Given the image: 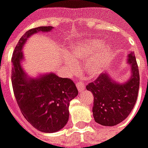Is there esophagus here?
I'll use <instances>...</instances> for the list:
<instances>
[{
  "instance_id": "obj_1",
  "label": "esophagus",
  "mask_w": 148,
  "mask_h": 148,
  "mask_svg": "<svg viewBox=\"0 0 148 148\" xmlns=\"http://www.w3.org/2000/svg\"><path fill=\"white\" fill-rule=\"evenodd\" d=\"M76 87H77V90H79L80 92L83 91L85 90V85L82 83V82H76Z\"/></svg>"
}]
</instances>
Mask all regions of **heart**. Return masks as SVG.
Returning a JSON list of instances; mask_svg holds the SVG:
<instances>
[{
  "label": "heart",
  "mask_w": 148,
  "mask_h": 148,
  "mask_svg": "<svg viewBox=\"0 0 148 148\" xmlns=\"http://www.w3.org/2000/svg\"><path fill=\"white\" fill-rule=\"evenodd\" d=\"M68 56L65 64L70 72H74L77 64L74 60H85L84 68L88 75L95 76L99 75L108 65L113 57V49L108 43L103 44L99 39H87L80 40L70 46Z\"/></svg>",
  "instance_id": "obj_1"
}]
</instances>
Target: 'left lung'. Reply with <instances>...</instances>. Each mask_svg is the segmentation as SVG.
<instances>
[{
    "instance_id": "8db88e82",
    "label": "left lung",
    "mask_w": 148,
    "mask_h": 148,
    "mask_svg": "<svg viewBox=\"0 0 148 148\" xmlns=\"http://www.w3.org/2000/svg\"><path fill=\"white\" fill-rule=\"evenodd\" d=\"M132 75L125 84L114 82L108 74H101L86 86L94 95L93 115L102 125L114 126L126 119L136 103L139 89V71L134 53L128 56Z\"/></svg>"
}]
</instances>
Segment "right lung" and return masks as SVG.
Returning a JSON list of instances; mask_svg holds the SVG:
<instances>
[{"label": "right lung", "instance_id": "add662e5", "mask_svg": "<svg viewBox=\"0 0 148 148\" xmlns=\"http://www.w3.org/2000/svg\"><path fill=\"white\" fill-rule=\"evenodd\" d=\"M52 27H38L23 35L12 56V86L21 112L31 125L40 131L53 133L65 126L69 118V104L78 95L76 85L70 78L55 74L44 75L39 79H27L20 65L21 49L31 35L49 32Z\"/></svg>", "mask_w": 148, "mask_h": 148}]
</instances>
